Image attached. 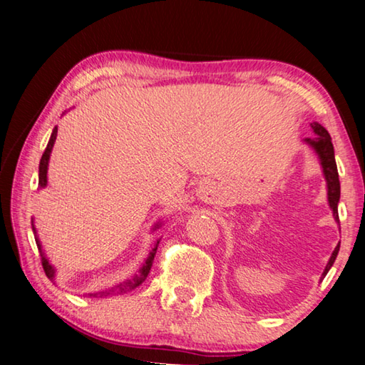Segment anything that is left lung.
<instances>
[{
	"label": "left lung",
	"mask_w": 365,
	"mask_h": 365,
	"mask_svg": "<svg viewBox=\"0 0 365 365\" xmlns=\"http://www.w3.org/2000/svg\"><path fill=\"white\" fill-rule=\"evenodd\" d=\"M312 130L315 133V138H305V143L312 146V149L317 153L318 159H320L322 169H323V175H325L327 180V190H328V205L333 211V217L334 221L339 222L338 217V203H339V195H341V187H339V177H338V167H336V160H334V149H333V143H331V136L329 133L323 128L320 123H310ZM339 252V245L334 248V252L329 257V262L327 264L325 271H323V277L327 276V273L331 268L334 259L338 257Z\"/></svg>",
	"instance_id": "8db88e82"
}]
</instances>
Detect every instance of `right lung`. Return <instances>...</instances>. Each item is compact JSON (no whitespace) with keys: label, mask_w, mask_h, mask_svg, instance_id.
I'll return each mask as SVG.
<instances>
[{"label":"right lung","mask_w":365,"mask_h":365,"mask_svg":"<svg viewBox=\"0 0 365 365\" xmlns=\"http://www.w3.org/2000/svg\"><path fill=\"white\" fill-rule=\"evenodd\" d=\"M56 126L53 128V133H51L50 136V141L47 144V149H45V153L42 154V159H40V164H38V187L43 188L47 187V170H48V160H50V154H51V149H53V144H55V140H56ZM160 224H155L154 229H159ZM32 230L36 232V227H34L32 224ZM37 242V247L40 250V255H42V266H43V271L45 274H47V277L50 281L55 279V268L48 263L47 257L43 255L42 252V245H40L38 239H36ZM158 240L155 242V245L151 252H149V257L146 258V262L143 263V266L140 268V273L135 274L133 277H130V279H126L123 282H120V284L113 286V287H108V289H103V291H99V292H91L88 294L89 297H110V296H117V294H123V292H128V291H133V289L138 287L140 284H143L144 279H146L149 271H151V266H153V262H154V257H155V252H158V245H159Z\"/></svg>","instance_id":"obj_1"}]
</instances>
